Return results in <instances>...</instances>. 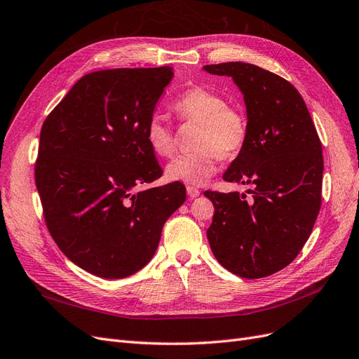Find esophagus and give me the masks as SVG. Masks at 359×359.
<instances>
[{
	"label": "esophagus",
	"instance_id": "esophagus-1",
	"mask_svg": "<svg viewBox=\"0 0 359 359\" xmlns=\"http://www.w3.org/2000/svg\"><path fill=\"white\" fill-rule=\"evenodd\" d=\"M187 192L189 195V198H196V196L200 195V191L194 187H187Z\"/></svg>",
	"mask_w": 359,
	"mask_h": 359
}]
</instances>
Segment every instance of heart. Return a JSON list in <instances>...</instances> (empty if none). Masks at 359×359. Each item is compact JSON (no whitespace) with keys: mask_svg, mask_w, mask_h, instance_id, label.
<instances>
[{"mask_svg":"<svg viewBox=\"0 0 359 359\" xmlns=\"http://www.w3.org/2000/svg\"><path fill=\"white\" fill-rule=\"evenodd\" d=\"M180 122L196 123L194 152L172 159L165 177L172 182L203 184L216 171L217 156L231 159L238 155L248 138V119L240 109L228 106L225 97L215 89L192 86L171 104ZM144 138L158 158H170L175 152L176 137L165 121L154 114L146 123Z\"/></svg>","mask_w":359,"mask_h":359,"instance_id":"heart-1","label":"heart"}]
</instances>
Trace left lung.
I'll list each match as a JSON object with an SVG mask.
<instances>
[{
    "label": "left lung",
    "instance_id": "1",
    "mask_svg": "<svg viewBox=\"0 0 359 359\" xmlns=\"http://www.w3.org/2000/svg\"><path fill=\"white\" fill-rule=\"evenodd\" d=\"M243 94L248 138L224 180L246 194L204 195L215 205L207 229L215 258L245 279L274 274L306 245L320 209L322 144L299 92L283 77L246 62L204 65Z\"/></svg>",
    "mask_w": 359,
    "mask_h": 359
}]
</instances>
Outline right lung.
<instances>
[{"mask_svg":"<svg viewBox=\"0 0 359 359\" xmlns=\"http://www.w3.org/2000/svg\"><path fill=\"white\" fill-rule=\"evenodd\" d=\"M171 67L83 76L46 118L36 184L46 225L64 255L104 279H123L154 258L167 219L187 200L161 177L144 128Z\"/></svg>","mask_w":359,"mask_h":359,"instance_id":"1","label":"right lung"}]
</instances>
